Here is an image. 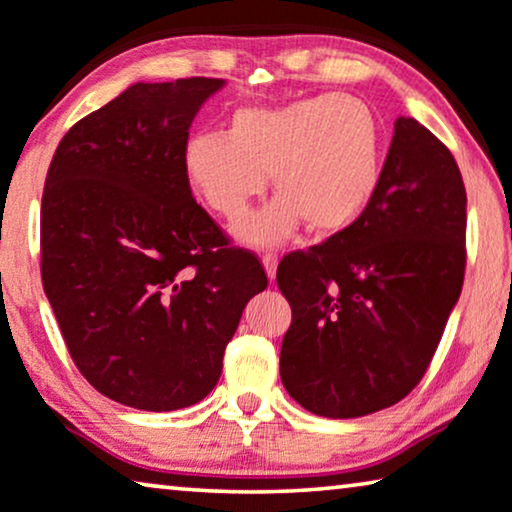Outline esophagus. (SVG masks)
<instances>
[{
    "instance_id": "esophagus-1",
    "label": "esophagus",
    "mask_w": 512,
    "mask_h": 512,
    "mask_svg": "<svg viewBox=\"0 0 512 512\" xmlns=\"http://www.w3.org/2000/svg\"><path fill=\"white\" fill-rule=\"evenodd\" d=\"M262 264H264V271H266V276H269L271 280L276 278V269H278V255H276V253H266V255H262Z\"/></svg>"
}]
</instances>
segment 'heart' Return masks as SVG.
Listing matches in <instances>:
<instances>
[{"label": "heart", "instance_id": "1", "mask_svg": "<svg viewBox=\"0 0 512 512\" xmlns=\"http://www.w3.org/2000/svg\"><path fill=\"white\" fill-rule=\"evenodd\" d=\"M183 169L199 199L229 222L246 215L271 176L280 197L236 227L250 246H271L301 220L315 234L355 225L383 181V134L362 99L327 92L273 109H239L227 134H192Z\"/></svg>", "mask_w": 512, "mask_h": 512}]
</instances>
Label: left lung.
I'll list each match as a JSON object with an SVG mask.
<instances>
[{
	"instance_id": "left-lung-1",
	"label": "left lung",
	"mask_w": 512,
	"mask_h": 512,
	"mask_svg": "<svg viewBox=\"0 0 512 512\" xmlns=\"http://www.w3.org/2000/svg\"><path fill=\"white\" fill-rule=\"evenodd\" d=\"M466 190L415 118L394 122L380 190L355 225L280 259L292 325L280 378L315 415L362 417L427 373L464 285Z\"/></svg>"
}]
</instances>
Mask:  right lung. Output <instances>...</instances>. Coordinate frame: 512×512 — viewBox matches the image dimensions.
I'll list each match as a JSON object with an SVG mask.
<instances>
[{
    "instance_id": "right-lung-1",
    "label": "right lung",
    "mask_w": 512,
    "mask_h": 512,
    "mask_svg": "<svg viewBox=\"0 0 512 512\" xmlns=\"http://www.w3.org/2000/svg\"><path fill=\"white\" fill-rule=\"evenodd\" d=\"M222 78L134 83L64 134L41 199V280L69 355L104 397L178 410L213 390L266 280L192 199L183 148Z\"/></svg>"
}]
</instances>
